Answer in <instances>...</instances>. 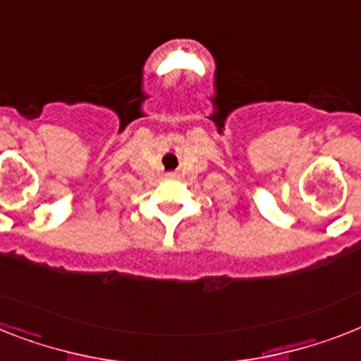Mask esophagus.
Instances as JSON below:
<instances>
[{
    "instance_id": "obj_1",
    "label": "esophagus",
    "mask_w": 361,
    "mask_h": 361,
    "mask_svg": "<svg viewBox=\"0 0 361 361\" xmlns=\"http://www.w3.org/2000/svg\"><path fill=\"white\" fill-rule=\"evenodd\" d=\"M168 177H169V178H177V177H178V175H177V173H169V175H168Z\"/></svg>"
}]
</instances>
